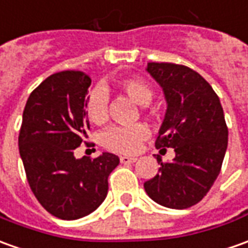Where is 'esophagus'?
Here are the masks:
<instances>
[{
	"instance_id": "34e87169",
	"label": "esophagus",
	"mask_w": 248,
	"mask_h": 248,
	"mask_svg": "<svg viewBox=\"0 0 248 248\" xmlns=\"http://www.w3.org/2000/svg\"><path fill=\"white\" fill-rule=\"evenodd\" d=\"M121 163L122 164H131V163H134L136 161V157H129V156H121Z\"/></svg>"
}]
</instances>
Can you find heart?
<instances>
[{
  "label": "heart",
  "mask_w": 248,
  "mask_h": 248,
  "mask_svg": "<svg viewBox=\"0 0 248 248\" xmlns=\"http://www.w3.org/2000/svg\"><path fill=\"white\" fill-rule=\"evenodd\" d=\"M117 88L130 97L140 106L151 103L153 96L152 87L140 77L124 78L117 82ZM85 114L91 122L102 124L108 118V95L106 89L95 88L89 92L85 102ZM149 130L144 124L112 126L103 133V145L112 152L133 153L138 149L142 140H145Z\"/></svg>",
  "instance_id": "b5f03b06"
}]
</instances>
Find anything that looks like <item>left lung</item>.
<instances>
[{
    "label": "left lung",
    "mask_w": 248,
    "mask_h": 248,
    "mask_svg": "<svg viewBox=\"0 0 248 248\" xmlns=\"http://www.w3.org/2000/svg\"><path fill=\"white\" fill-rule=\"evenodd\" d=\"M146 72L159 84L167 110L156 148H173L175 157L160 164L144 183L146 194L170 209H187L208 194L228 145V129L216 92L201 75L183 65L149 62Z\"/></svg>",
    "instance_id": "1"
}]
</instances>
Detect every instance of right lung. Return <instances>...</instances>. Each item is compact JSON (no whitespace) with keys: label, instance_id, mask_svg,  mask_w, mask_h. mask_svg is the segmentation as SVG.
<instances>
[{"label":"right lung","instance_id":"add662e5","mask_svg":"<svg viewBox=\"0 0 248 248\" xmlns=\"http://www.w3.org/2000/svg\"><path fill=\"white\" fill-rule=\"evenodd\" d=\"M91 77L66 70L47 77L33 89L23 112L18 151L32 193L40 205L62 220L88 216L108 191V175L119 157L103 152L76 159L87 137L85 114Z\"/></svg>","mask_w":248,"mask_h":248}]
</instances>
